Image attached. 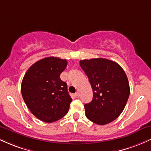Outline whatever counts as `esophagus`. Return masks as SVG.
<instances>
[{
	"label": "esophagus",
	"mask_w": 151,
	"mask_h": 151,
	"mask_svg": "<svg viewBox=\"0 0 151 151\" xmlns=\"http://www.w3.org/2000/svg\"><path fill=\"white\" fill-rule=\"evenodd\" d=\"M74 96H75V97L79 98V93H78V92L75 93V94H74Z\"/></svg>",
	"instance_id": "esophagus-1"
}]
</instances>
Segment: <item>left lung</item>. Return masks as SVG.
Listing matches in <instances>:
<instances>
[{
    "mask_svg": "<svg viewBox=\"0 0 151 151\" xmlns=\"http://www.w3.org/2000/svg\"><path fill=\"white\" fill-rule=\"evenodd\" d=\"M88 77L93 99L84 105L86 118L98 125L115 120L125 108L130 94L127 76L116 62L104 58L80 60Z\"/></svg>",
    "mask_w": 151,
    "mask_h": 151,
    "instance_id": "8db88e82",
    "label": "left lung"
}]
</instances>
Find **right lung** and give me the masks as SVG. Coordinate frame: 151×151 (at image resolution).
Masks as SVG:
<instances>
[{"instance_id":"right-lung-1","label":"right lung","mask_w":151,"mask_h":151,"mask_svg":"<svg viewBox=\"0 0 151 151\" xmlns=\"http://www.w3.org/2000/svg\"><path fill=\"white\" fill-rule=\"evenodd\" d=\"M67 65L66 60L49 57L33 64L24 76L22 98L31 113L40 121L55 122L68 112L72 99L67 84L60 77Z\"/></svg>"}]
</instances>
